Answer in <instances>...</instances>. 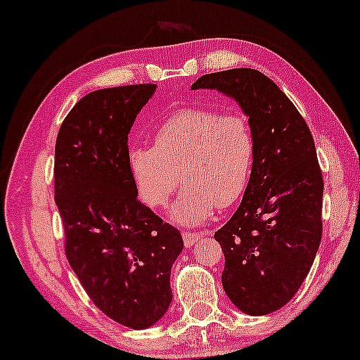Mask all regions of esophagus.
I'll return each instance as SVG.
<instances>
[{
  "label": "esophagus",
  "mask_w": 360,
  "mask_h": 360,
  "mask_svg": "<svg viewBox=\"0 0 360 360\" xmlns=\"http://www.w3.org/2000/svg\"><path fill=\"white\" fill-rule=\"evenodd\" d=\"M200 238H202L200 233H184L182 234V239H184V245L187 249H191L192 245L197 244Z\"/></svg>",
  "instance_id": "1"
}]
</instances>
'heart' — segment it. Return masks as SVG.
<instances>
[{"label":"heart","mask_w":360,"mask_h":360,"mask_svg":"<svg viewBox=\"0 0 360 360\" xmlns=\"http://www.w3.org/2000/svg\"><path fill=\"white\" fill-rule=\"evenodd\" d=\"M255 158V139L240 112L210 108L181 110L155 131V146H134L127 162L143 202L160 208L179 186L171 218L195 226L213 217L217 205H234L248 189Z\"/></svg>","instance_id":"obj_1"}]
</instances>
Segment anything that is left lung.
Returning <instances> with one entry per match:
<instances>
[{
  "mask_svg": "<svg viewBox=\"0 0 360 360\" xmlns=\"http://www.w3.org/2000/svg\"><path fill=\"white\" fill-rule=\"evenodd\" d=\"M192 90H217L248 116L255 158L243 202L214 233L221 283L240 312L266 315L297 292L321 239L323 178L314 137L281 89L255 69L205 74Z\"/></svg>",
  "mask_w": 360,
  "mask_h": 360,
  "instance_id": "1",
  "label": "left lung"
}]
</instances>
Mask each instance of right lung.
Here are the masks:
<instances>
[{
	"label": "right lung",
	"instance_id": "add662e5",
	"mask_svg": "<svg viewBox=\"0 0 360 360\" xmlns=\"http://www.w3.org/2000/svg\"><path fill=\"white\" fill-rule=\"evenodd\" d=\"M157 85L95 90L69 111L55 147V202L66 257L105 315L132 330L169 309L171 266L184 248L178 229L139 202L127 136Z\"/></svg>",
	"mask_w": 360,
	"mask_h": 360
}]
</instances>
